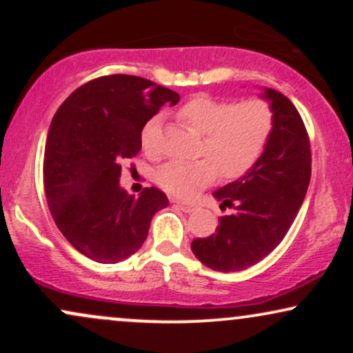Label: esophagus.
<instances>
[{
    "mask_svg": "<svg viewBox=\"0 0 353 353\" xmlns=\"http://www.w3.org/2000/svg\"><path fill=\"white\" fill-rule=\"evenodd\" d=\"M172 204L177 205L181 210H184V212H192V210H196V205L192 204H185V202H181V201H176L172 199Z\"/></svg>",
    "mask_w": 353,
    "mask_h": 353,
    "instance_id": "1",
    "label": "esophagus"
}]
</instances>
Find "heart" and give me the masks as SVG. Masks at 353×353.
I'll return each instance as SVG.
<instances>
[{
  "label": "heart",
  "instance_id": "obj_1",
  "mask_svg": "<svg viewBox=\"0 0 353 353\" xmlns=\"http://www.w3.org/2000/svg\"><path fill=\"white\" fill-rule=\"evenodd\" d=\"M188 128L202 134L199 161L168 163L157 169L156 182L161 189L181 199H189L197 190L221 176L237 179L257 164L274 131V109L264 98L229 99L197 94L177 111ZM159 119L152 117L144 125L141 143L148 154L154 152V134Z\"/></svg>",
  "mask_w": 353,
  "mask_h": 353
}]
</instances>
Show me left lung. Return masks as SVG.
<instances>
[{
	"instance_id": "obj_1",
	"label": "left lung",
	"mask_w": 353,
	"mask_h": 353,
	"mask_svg": "<svg viewBox=\"0 0 353 353\" xmlns=\"http://www.w3.org/2000/svg\"><path fill=\"white\" fill-rule=\"evenodd\" d=\"M274 109V131L257 164L241 179L214 192L221 208L216 234L194 239V255L219 272L257 264L282 242L297 217L310 182L312 154L305 124L292 101L265 89Z\"/></svg>"
}]
</instances>
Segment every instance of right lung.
<instances>
[{"instance_id": "right-lung-1", "label": "right lung", "mask_w": 353, "mask_h": 353, "mask_svg": "<svg viewBox=\"0 0 353 353\" xmlns=\"http://www.w3.org/2000/svg\"><path fill=\"white\" fill-rule=\"evenodd\" d=\"M179 94L129 74L101 76L68 96L52 117L44 149L48 208L66 241L99 264L136 254L151 219L168 208L163 190L139 197L121 189L123 163L141 151L145 123Z\"/></svg>"}]
</instances>
